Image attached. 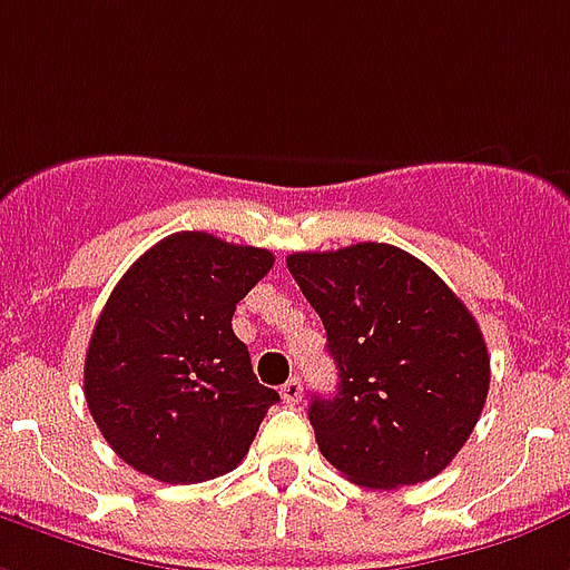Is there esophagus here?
I'll list each match as a JSON object with an SVG mask.
<instances>
[{
  "instance_id": "esophagus-1",
  "label": "esophagus",
  "mask_w": 570,
  "mask_h": 570,
  "mask_svg": "<svg viewBox=\"0 0 570 570\" xmlns=\"http://www.w3.org/2000/svg\"><path fill=\"white\" fill-rule=\"evenodd\" d=\"M302 390H305L302 381H298V377H289V381L281 386V399H284L286 404H298L302 402Z\"/></svg>"
}]
</instances>
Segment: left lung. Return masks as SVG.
I'll use <instances>...</instances> for the list:
<instances>
[{"label": "left lung", "instance_id": "obj_1", "mask_svg": "<svg viewBox=\"0 0 570 570\" xmlns=\"http://www.w3.org/2000/svg\"><path fill=\"white\" fill-rule=\"evenodd\" d=\"M286 268L326 326L338 392L314 395L320 453L360 487L441 474L474 432L489 392L483 332L425 263L392 244L293 253Z\"/></svg>", "mask_w": 570, "mask_h": 570}]
</instances>
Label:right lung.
I'll return each mask as SVG.
<instances>
[{"label": "right lung", "instance_id": "obj_1", "mask_svg": "<svg viewBox=\"0 0 570 570\" xmlns=\"http://www.w3.org/2000/svg\"><path fill=\"white\" fill-rule=\"evenodd\" d=\"M272 265L263 247L175 232L114 286L92 328L83 395L126 465L202 483L247 456L281 395L256 381L232 314Z\"/></svg>", "mask_w": 570, "mask_h": 570}]
</instances>
